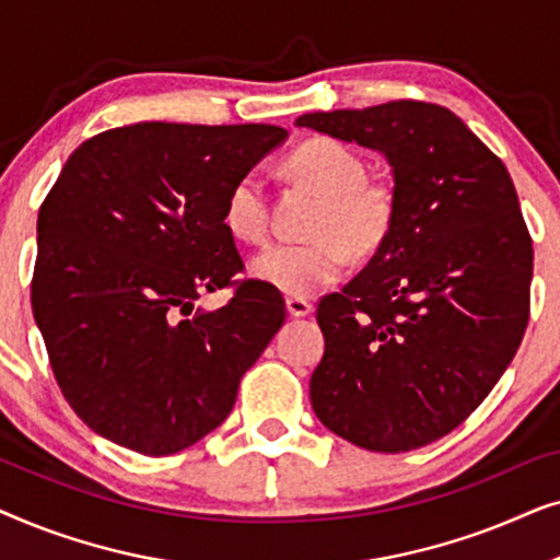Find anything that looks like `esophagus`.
I'll list each match as a JSON object with an SVG mask.
<instances>
[{"label":"esophagus","instance_id":"esophagus-1","mask_svg":"<svg viewBox=\"0 0 560 560\" xmlns=\"http://www.w3.org/2000/svg\"><path fill=\"white\" fill-rule=\"evenodd\" d=\"M285 308H288V313L293 318H303V316H308V313L313 311V305H311V301H305V298H285Z\"/></svg>","mask_w":560,"mask_h":560}]
</instances>
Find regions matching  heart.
Instances as JSON below:
<instances>
[{"label": "heart", "mask_w": 560, "mask_h": 560, "mask_svg": "<svg viewBox=\"0 0 560 560\" xmlns=\"http://www.w3.org/2000/svg\"><path fill=\"white\" fill-rule=\"evenodd\" d=\"M288 171L320 196L311 242H278L257 252L249 272L293 298L334 285L347 267V247L362 255L380 247L395 217L387 186L366 180V165L339 140H308L288 158ZM224 226L242 242L267 234V194L259 173H244L229 188Z\"/></svg>", "instance_id": "1"}]
</instances>
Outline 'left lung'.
Listing matches in <instances>:
<instances>
[{
	"label": "left lung",
	"mask_w": 560,
	"mask_h": 560,
	"mask_svg": "<svg viewBox=\"0 0 560 560\" xmlns=\"http://www.w3.org/2000/svg\"><path fill=\"white\" fill-rule=\"evenodd\" d=\"M295 127L380 152L395 183L385 240L318 303L313 412L359 448L428 446L492 393L530 316L533 242L508 167L435 104L313 112Z\"/></svg>",
	"instance_id": "left-lung-1"
}]
</instances>
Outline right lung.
I'll return each instance as SVG.
<instances>
[{
    "mask_svg": "<svg viewBox=\"0 0 560 560\" xmlns=\"http://www.w3.org/2000/svg\"><path fill=\"white\" fill-rule=\"evenodd\" d=\"M285 137L142 121L66 160L37 213L33 313L60 393L94 433L167 456L232 412L285 303L259 280L217 311L196 301L242 270L226 194Z\"/></svg>",
    "mask_w": 560,
    "mask_h": 560,
    "instance_id": "obj_1",
    "label": "right lung"
}]
</instances>
